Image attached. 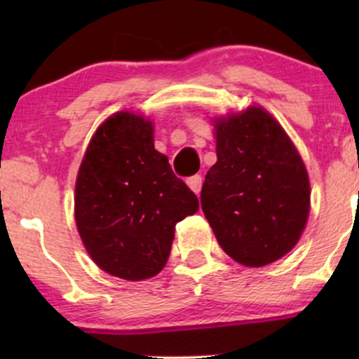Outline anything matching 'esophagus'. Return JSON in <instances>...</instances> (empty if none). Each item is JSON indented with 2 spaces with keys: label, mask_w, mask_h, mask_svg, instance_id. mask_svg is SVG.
Listing matches in <instances>:
<instances>
[{
  "label": "esophagus",
  "mask_w": 359,
  "mask_h": 359,
  "mask_svg": "<svg viewBox=\"0 0 359 359\" xmlns=\"http://www.w3.org/2000/svg\"><path fill=\"white\" fill-rule=\"evenodd\" d=\"M187 185L192 189L194 192L199 194L201 189H203V177L201 175H192L187 179Z\"/></svg>",
  "instance_id": "esophagus-1"
}]
</instances>
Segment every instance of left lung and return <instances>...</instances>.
Returning <instances> with one entry per match:
<instances>
[{"instance_id":"left-lung-1","label":"left lung","mask_w":359,"mask_h":359,"mask_svg":"<svg viewBox=\"0 0 359 359\" xmlns=\"http://www.w3.org/2000/svg\"><path fill=\"white\" fill-rule=\"evenodd\" d=\"M217 162L201 205L221 248L245 266H263L297 245L309 217V175L277 119L251 106L217 118Z\"/></svg>"}]
</instances>
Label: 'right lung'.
Wrapping results in <instances>:
<instances>
[{
  "label": "right lung",
  "instance_id": "1",
  "mask_svg": "<svg viewBox=\"0 0 359 359\" xmlns=\"http://www.w3.org/2000/svg\"><path fill=\"white\" fill-rule=\"evenodd\" d=\"M76 224L101 270L125 280L165 266L175 224L199 211L196 194L154 147V125L116 113L90 138L76 182Z\"/></svg>",
  "mask_w": 359,
  "mask_h": 359
}]
</instances>
